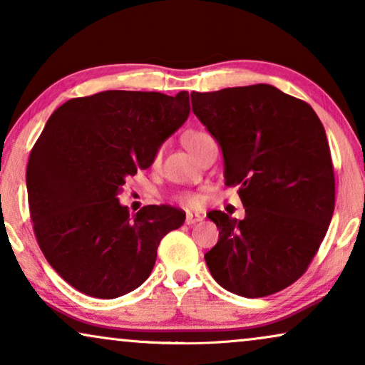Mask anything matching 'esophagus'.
Returning a JSON list of instances; mask_svg holds the SVG:
<instances>
[{
  "label": "esophagus",
  "instance_id": "34e87169",
  "mask_svg": "<svg viewBox=\"0 0 365 365\" xmlns=\"http://www.w3.org/2000/svg\"><path fill=\"white\" fill-rule=\"evenodd\" d=\"M201 221H202L201 214H192V212H189L187 216H186V224H187V226H192V224H197V222H201Z\"/></svg>",
  "mask_w": 365,
  "mask_h": 365
}]
</instances>
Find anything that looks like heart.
<instances>
[{"instance_id": "b5f03b06", "label": "heart", "mask_w": 365, "mask_h": 365, "mask_svg": "<svg viewBox=\"0 0 365 365\" xmlns=\"http://www.w3.org/2000/svg\"><path fill=\"white\" fill-rule=\"evenodd\" d=\"M211 139L212 138L204 131H187L182 136V144L186 146V149L192 154V156H197V154L202 151V148L206 146ZM159 159H161V151H158L156 154H154V164H158ZM176 199L186 207H199L202 202V197L199 196V194L191 192V191L178 194Z\"/></svg>"}]
</instances>
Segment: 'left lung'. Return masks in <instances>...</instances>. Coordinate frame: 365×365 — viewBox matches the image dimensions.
I'll return each instance as SVG.
<instances>
[{"label": "left lung", "mask_w": 365, "mask_h": 365, "mask_svg": "<svg viewBox=\"0 0 365 365\" xmlns=\"http://www.w3.org/2000/svg\"><path fill=\"white\" fill-rule=\"evenodd\" d=\"M216 138L224 182L246 217L211 211L219 241L204 254L219 286L242 297L282 291L307 271L334 214L336 179L324 126L306 101L271 84L191 93Z\"/></svg>", "instance_id": "obj_1"}]
</instances>
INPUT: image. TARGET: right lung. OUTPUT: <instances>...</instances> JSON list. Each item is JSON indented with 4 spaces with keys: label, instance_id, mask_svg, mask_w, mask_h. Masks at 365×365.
Here are the masks:
<instances>
[{
    "label": "right lung",
    "instance_id": "add662e5",
    "mask_svg": "<svg viewBox=\"0 0 365 365\" xmlns=\"http://www.w3.org/2000/svg\"><path fill=\"white\" fill-rule=\"evenodd\" d=\"M187 116V91H103L48 119L29 154L28 204L44 257L69 286L114 299L149 277L159 242L186 212L153 204L131 217L118 192Z\"/></svg>",
    "mask_w": 365,
    "mask_h": 365
}]
</instances>
